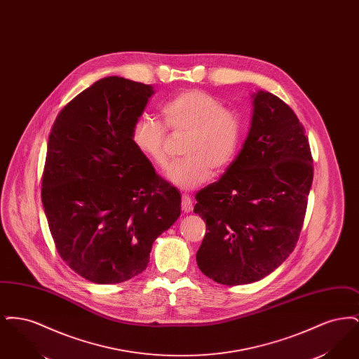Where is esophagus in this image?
Wrapping results in <instances>:
<instances>
[{
	"mask_svg": "<svg viewBox=\"0 0 359 359\" xmlns=\"http://www.w3.org/2000/svg\"><path fill=\"white\" fill-rule=\"evenodd\" d=\"M182 208L184 212L192 211V199L186 192L182 195Z\"/></svg>",
	"mask_w": 359,
	"mask_h": 359,
	"instance_id": "obj_1",
	"label": "esophagus"
}]
</instances>
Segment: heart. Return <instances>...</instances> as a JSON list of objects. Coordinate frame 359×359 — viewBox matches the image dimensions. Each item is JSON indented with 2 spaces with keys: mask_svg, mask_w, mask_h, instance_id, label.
Instances as JSON below:
<instances>
[{
  "mask_svg": "<svg viewBox=\"0 0 359 359\" xmlns=\"http://www.w3.org/2000/svg\"><path fill=\"white\" fill-rule=\"evenodd\" d=\"M164 125L149 116L138 117L132 126V141L154 167L165 170L168 132L187 133L183 158L168 172L176 187L194 189L205 184L211 173L226 171L238 154L243 122L238 113L226 109L221 100L202 90H183L161 104Z\"/></svg>",
  "mask_w": 359,
  "mask_h": 359,
  "instance_id": "heart-1",
  "label": "heart"
}]
</instances>
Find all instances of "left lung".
<instances>
[{
  "label": "left lung",
  "mask_w": 359,
  "mask_h": 359,
  "mask_svg": "<svg viewBox=\"0 0 359 359\" xmlns=\"http://www.w3.org/2000/svg\"><path fill=\"white\" fill-rule=\"evenodd\" d=\"M249 135L222 177L202 188L194 212L205 221L199 269L223 285L255 283L293 252L312 186L306 129L272 93L258 91Z\"/></svg>",
  "instance_id": "left-lung-1"
}]
</instances>
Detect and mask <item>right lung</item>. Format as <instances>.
Masks as SVG:
<instances>
[{
	"instance_id": "add662e5",
	"label": "right lung",
	"mask_w": 359,
	"mask_h": 359,
	"mask_svg": "<svg viewBox=\"0 0 359 359\" xmlns=\"http://www.w3.org/2000/svg\"><path fill=\"white\" fill-rule=\"evenodd\" d=\"M152 86L95 82L57 114L48 137L41 202L56 250L95 284L145 271L152 243L180 215V192L132 141Z\"/></svg>"
}]
</instances>
